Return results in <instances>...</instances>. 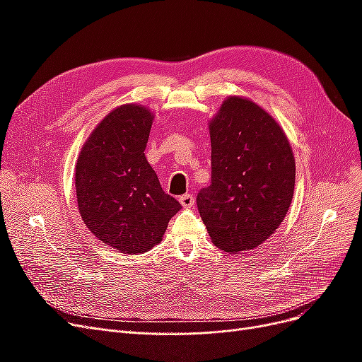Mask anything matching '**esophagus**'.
<instances>
[{
    "mask_svg": "<svg viewBox=\"0 0 362 362\" xmlns=\"http://www.w3.org/2000/svg\"><path fill=\"white\" fill-rule=\"evenodd\" d=\"M180 204H181L184 208H192V206H193V204H194L193 194H190V193H185V194L180 196Z\"/></svg>",
    "mask_w": 362,
    "mask_h": 362,
    "instance_id": "obj_1",
    "label": "esophagus"
}]
</instances>
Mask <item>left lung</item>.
<instances>
[{"label":"left lung","mask_w":362,"mask_h":362,"mask_svg":"<svg viewBox=\"0 0 362 362\" xmlns=\"http://www.w3.org/2000/svg\"><path fill=\"white\" fill-rule=\"evenodd\" d=\"M211 184L196 204L211 242L249 250L276 231L294 192L296 164L282 128L259 105L229 96L210 122Z\"/></svg>","instance_id":"obj_1"}]
</instances>
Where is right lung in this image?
Segmentation results:
<instances>
[{"instance_id": "obj_1", "label": "right lung", "mask_w": 362, "mask_h": 362, "mask_svg": "<svg viewBox=\"0 0 362 362\" xmlns=\"http://www.w3.org/2000/svg\"><path fill=\"white\" fill-rule=\"evenodd\" d=\"M152 115L127 104L108 113L84 144L75 166L78 210L103 243L141 254L161 242L181 204L163 192L145 157Z\"/></svg>"}]
</instances>
